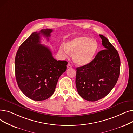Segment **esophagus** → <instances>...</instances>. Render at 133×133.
Returning <instances> with one entry per match:
<instances>
[{
	"instance_id": "esophagus-1",
	"label": "esophagus",
	"mask_w": 133,
	"mask_h": 133,
	"mask_svg": "<svg viewBox=\"0 0 133 133\" xmlns=\"http://www.w3.org/2000/svg\"><path fill=\"white\" fill-rule=\"evenodd\" d=\"M67 68L68 69V68H72V66L70 64H68V65H67Z\"/></svg>"
}]
</instances>
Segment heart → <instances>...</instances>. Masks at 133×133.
I'll return each instance as SVG.
<instances>
[{
  "label": "heart",
  "mask_w": 133,
  "mask_h": 133,
  "mask_svg": "<svg viewBox=\"0 0 133 133\" xmlns=\"http://www.w3.org/2000/svg\"><path fill=\"white\" fill-rule=\"evenodd\" d=\"M98 45L95 40L86 36H80L68 41L61 46L60 52L64 57L73 53V59L76 65L82 66L91 62L97 50Z\"/></svg>",
  "instance_id": "heart-1"
}]
</instances>
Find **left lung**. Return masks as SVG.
<instances>
[{"label": "left lung", "instance_id": "8db88e82", "mask_svg": "<svg viewBox=\"0 0 133 133\" xmlns=\"http://www.w3.org/2000/svg\"><path fill=\"white\" fill-rule=\"evenodd\" d=\"M100 37L104 50L97 53L89 64L76 68L77 91L88 101H96L107 95L120 75L119 54L105 37L101 34Z\"/></svg>", "mask_w": 133, "mask_h": 133}]
</instances>
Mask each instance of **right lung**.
<instances>
[{"label":"right lung","instance_id":"add662e5","mask_svg":"<svg viewBox=\"0 0 133 133\" xmlns=\"http://www.w3.org/2000/svg\"><path fill=\"white\" fill-rule=\"evenodd\" d=\"M51 29L32 33L20 45L15 58L16 78L20 89L35 101L51 96L61 75L66 71L67 62L56 60L48 47L40 44L41 36L49 40Z\"/></svg>","mask_w":133,"mask_h":133}]
</instances>
